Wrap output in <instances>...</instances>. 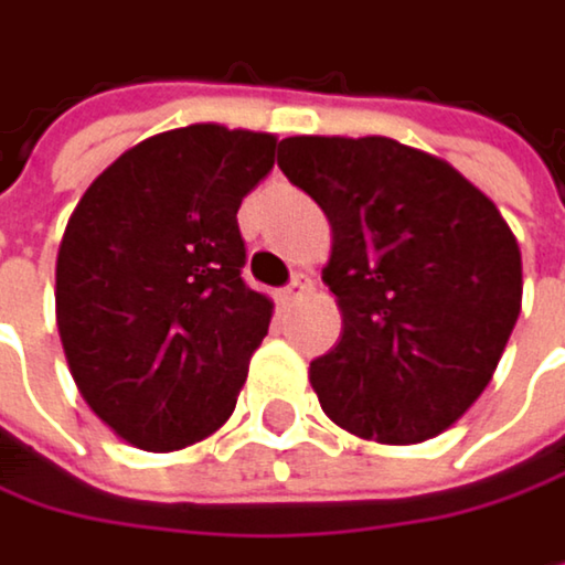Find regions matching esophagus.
Instances as JSON below:
<instances>
[{"instance_id": "1", "label": "esophagus", "mask_w": 565, "mask_h": 565, "mask_svg": "<svg viewBox=\"0 0 565 565\" xmlns=\"http://www.w3.org/2000/svg\"><path fill=\"white\" fill-rule=\"evenodd\" d=\"M309 289H312V276H306V273H296V276L289 279V286L279 292V302H282V306H292V302H296V299H302Z\"/></svg>"}]
</instances>
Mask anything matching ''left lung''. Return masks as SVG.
I'll list each match as a JSON object with an SVG mask.
<instances>
[{"label": "left lung", "instance_id": "1", "mask_svg": "<svg viewBox=\"0 0 565 565\" xmlns=\"http://www.w3.org/2000/svg\"><path fill=\"white\" fill-rule=\"evenodd\" d=\"M279 170L332 223L322 269L339 342L309 365L322 412L379 444H418L490 385L520 316V246L447 160L392 138H286Z\"/></svg>", "mask_w": 565, "mask_h": 565}]
</instances>
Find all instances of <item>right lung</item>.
I'll return each mask as SVG.
<instances>
[{
	"label": "right lung",
	"instance_id": "obj_1",
	"mask_svg": "<svg viewBox=\"0 0 565 565\" xmlns=\"http://www.w3.org/2000/svg\"><path fill=\"white\" fill-rule=\"evenodd\" d=\"M276 138L190 125L125 150L78 200L55 266L58 335L88 408L180 450L236 408L273 302L243 279L236 210Z\"/></svg>",
	"mask_w": 565,
	"mask_h": 565
}]
</instances>
